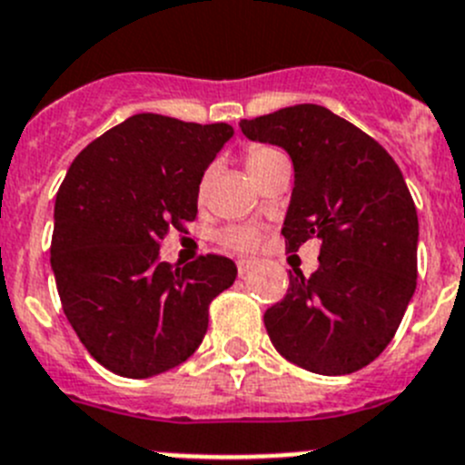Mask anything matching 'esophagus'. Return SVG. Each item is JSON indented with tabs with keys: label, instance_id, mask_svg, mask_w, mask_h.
<instances>
[{
	"label": "esophagus",
	"instance_id": "esophagus-1",
	"mask_svg": "<svg viewBox=\"0 0 465 465\" xmlns=\"http://www.w3.org/2000/svg\"><path fill=\"white\" fill-rule=\"evenodd\" d=\"M251 267H253V261H249V258H240V261H237V272H240V276H244Z\"/></svg>",
	"mask_w": 465,
	"mask_h": 465
}]
</instances>
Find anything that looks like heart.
Wrapping results in <instances>:
<instances>
[{"label": "heart", "instance_id": "1", "mask_svg": "<svg viewBox=\"0 0 465 465\" xmlns=\"http://www.w3.org/2000/svg\"><path fill=\"white\" fill-rule=\"evenodd\" d=\"M279 159H285V156L281 154L279 149L272 147V144H251V147L246 149V168H249V173L253 174V177ZM207 182H210V170L203 174V180H200L198 184L200 200L204 198ZM219 242L223 246H228V249L244 251L246 253V251H253L255 246H258V242H261V232H258L255 228H249V225H230V228H225L223 232H221Z\"/></svg>", "mask_w": 465, "mask_h": 465}]
</instances>
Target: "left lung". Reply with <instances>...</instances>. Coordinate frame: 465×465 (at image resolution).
I'll return each mask as SVG.
<instances>
[{
	"label": "left lung",
	"mask_w": 465,
	"mask_h": 465,
	"mask_svg": "<svg viewBox=\"0 0 465 465\" xmlns=\"http://www.w3.org/2000/svg\"><path fill=\"white\" fill-rule=\"evenodd\" d=\"M240 126L295 165L285 249L321 240V267L309 279L291 272L285 297L265 311L267 334L306 371H360L394 339L417 285V212L401 170L371 135L316 104Z\"/></svg>",
	"instance_id": "1"
}]
</instances>
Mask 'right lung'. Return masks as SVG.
<instances>
[{"mask_svg": "<svg viewBox=\"0 0 465 465\" xmlns=\"http://www.w3.org/2000/svg\"><path fill=\"white\" fill-rule=\"evenodd\" d=\"M232 126L140 113L89 143L54 200L50 244L57 292L89 355L124 378L182 364L203 343L210 304L235 262L159 261L170 228L198 214V184Z\"/></svg>", "mask_w": 465, "mask_h": 465, "instance_id": "obj_1", "label": "right lung"}]
</instances>
